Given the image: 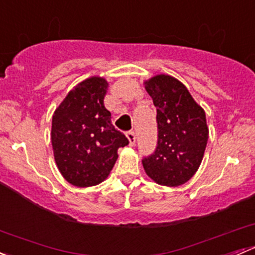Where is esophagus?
Listing matches in <instances>:
<instances>
[{
	"label": "esophagus",
	"mask_w": 255,
	"mask_h": 255,
	"mask_svg": "<svg viewBox=\"0 0 255 255\" xmlns=\"http://www.w3.org/2000/svg\"><path fill=\"white\" fill-rule=\"evenodd\" d=\"M126 135H127L128 140H129V145L133 146L135 144V133L133 132V130H128L127 133H126Z\"/></svg>",
	"instance_id": "34e87169"
}]
</instances>
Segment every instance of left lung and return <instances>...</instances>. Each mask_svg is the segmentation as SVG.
<instances>
[{
  "label": "left lung",
  "mask_w": 255,
  "mask_h": 255,
  "mask_svg": "<svg viewBox=\"0 0 255 255\" xmlns=\"http://www.w3.org/2000/svg\"><path fill=\"white\" fill-rule=\"evenodd\" d=\"M156 107L158 143L143 159L146 175L156 184L179 186L199 169L208 139L204 109L184 84L170 75H156L144 82Z\"/></svg>",
  "instance_id": "obj_1"
}]
</instances>
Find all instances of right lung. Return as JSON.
<instances>
[{"label":"right lung","instance_id":"right-lung-1","mask_svg":"<svg viewBox=\"0 0 255 255\" xmlns=\"http://www.w3.org/2000/svg\"><path fill=\"white\" fill-rule=\"evenodd\" d=\"M109 84L92 76L76 85L51 122L54 159L64 179L78 187L95 186L110 175L127 137L111 123L104 105Z\"/></svg>","mask_w":255,"mask_h":255}]
</instances>
